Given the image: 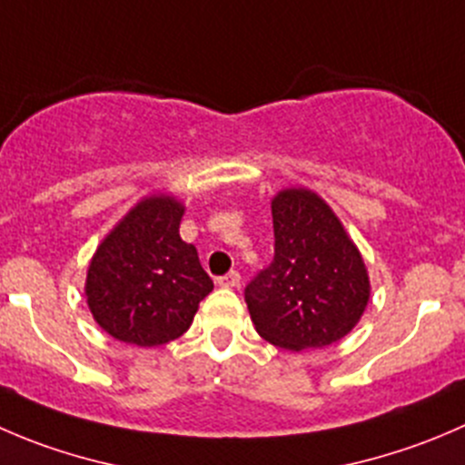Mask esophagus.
Returning a JSON list of instances; mask_svg holds the SVG:
<instances>
[{"instance_id": "1", "label": "esophagus", "mask_w": 465, "mask_h": 465, "mask_svg": "<svg viewBox=\"0 0 465 465\" xmlns=\"http://www.w3.org/2000/svg\"><path fill=\"white\" fill-rule=\"evenodd\" d=\"M218 283H220V286H224V288H238V286H241V272L232 270V272H227L224 277H220Z\"/></svg>"}]
</instances>
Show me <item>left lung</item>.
Here are the masks:
<instances>
[{
	"instance_id": "left-lung-1",
	"label": "left lung",
	"mask_w": 465,
	"mask_h": 465,
	"mask_svg": "<svg viewBox=\"0 0 465 465\" xmlns=\"http://www.w3.org/2000/svg\"><path fill=\"white\" fill-rule=\"evenodd\" d=\"M274 256L245 286L256 331L283 350L327 347L361 318L366 265L327 204L291 188L272 200Z\"/></svg>"
}]
</instances>
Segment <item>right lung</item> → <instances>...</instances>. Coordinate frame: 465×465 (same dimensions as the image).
<instances>
[{
  "label": "right lung",
  "instance_id": "1",
  "mask_svg": "<svg viewBox=\"0 0 465 465\" xmlns=\"http://www.w3.org/2000/svg\"><path fill=\"white\" fill-rule=\"evenodd\" d=\"M183 206L147 197L97 247L85 297L104 331L152 347L182 336L213 291L195 245L179 236Z\"/></svg>",
  "mask_w": 465,
  "mask_h": 465
}]
</instances>
